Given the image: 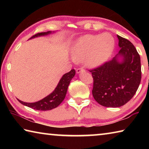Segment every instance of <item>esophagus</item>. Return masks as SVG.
<instances>
[{
	"instance_id": "obj_1",
	"label": "esophagus",
	"mask_w": 149,
	"mask_h": 149,
	"mask_svg": "<svg viewBox=\"0 0 149 149\" xmlns=\"http://www.w3.org/2000/svg\"><path fill=\"white\" fill-rule=\"evenodd\" d=\"M84 71H85V70L83 68H77L76 70V73H77V74H79L80 72H84Z\"/></svg>"
}]
</instances>
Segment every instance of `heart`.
<instances>
[{"label": "heart", "mask_w": 149, "mask_h": 149, "mask_svg": "<svg viewBox=\"0 0 149 149\" xmlns=\"http://www.w3.org/2000/svg\"><path fill=\"white\" fill-rule=\"evenodd\" d=\"M114 39L107 33L88 35L81 38L74 49L73 57L76 61L85 60L87 65L97 67L108 59L114 50Z\"/></svg>", "instance_id": "heart-1"}]
</instances>
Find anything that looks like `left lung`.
<instances>
[{
  "instance_id": "8db88e82",
  "label": "left lung",
  "mask_w": 149,
  "mask_h": 149,
  "mask_svg": "<svg viewBox=\"0 0 149 149\" xmlns=\"http://www.w3.org/2000/svg\"><path fill=\"white\" fill-rule=\"evenodd\" d=\"M117 37L120 48L118 54L112 60L89 70L93 77V97L106 107H120L130 101L141 79V58L135 47L127 39Z\"/></svg>"
}]
</instances>
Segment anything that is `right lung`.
<instances>
[{
  "label": "right lung",
  "instance_id": "right-lung-1",
  "mask_svg": "<svg viewBox=\"0 0 149 149\" xmlns=\"http://www.w3.org/2000/svg\"><path fill=\"white\" fill-rule=\"evenodd\" d=\"M51 33V31L39 33H37L36 35H33L30 39L35 38V37L39 36L47 35L50 34ZM75 74V71L74 69H72L70 72L65 74L62 77L61 79H60L59 83L58 84L54 90V91L52 93H50V95L47 96L46 97H45L44 99H41V100L31 103L25 102L19 99H17V100L21 104L37 110L46 111L56 108L64 100L65 95H66L68 87L71 81L72 78L74 77Z\"/></svg>",
  "mask_w": 149,
  "mask_h": 149
}]
</instances>
